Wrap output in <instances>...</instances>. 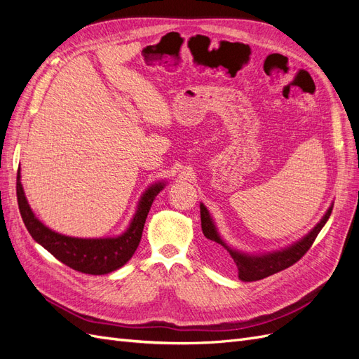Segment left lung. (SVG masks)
I'll return each mask as SVG.
<instances>
[{
    "mask_svg": "<svg viewBox=\"0 0 359 359\" xmlns=\"http://www.w3.org/2000/svg\"><path fill=\"white\" fill-rule=\"evenodd\" d=\"M331 211H332V206H330V210L323 215V219L314 226V229L307 236H304L302 240L298 241L297 244L290 245L286 250H281V252H274V253L260 255V256L244 255L241 252H236V250H232L229 245H226V243L220 238L219 232H217L211 215L208 210L205 208L203 203H201V222H202L203 235L214 244L212 252L219 250V247L222 245L224 250H227V253H229L231 257L233 259V262L238 268V277H240V280L256 281V280H262L265 277L273 276L278 273V271H283L292 266L293 264H297L313 245L316 236L322 231V227L328 222Z\"/></svg>",
    "mask_w": 359,
    "mask_h": 359,
    "instance_id": "1",
    "label": "left lung"
}]
</instances>
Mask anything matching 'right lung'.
<instances>
[{
    "label": "right lung",
    "instance_id": "right-lung-1",
    "mask_svg": "<svg viewBox=\"0 0 359 359\" xmlns=\"http://www.w3.org/2000/svg\"><path fill=\"white\" fill-rule=\"evenodd\" d=\"M163 186H165L163 182L154 184L144 193L133 220L123 235L116 238H90V240L88 238L85 240V238H72L57 233L37 219L29 208L22 184H20V169H18L16 196L20 215H22L25 227L29 235L34 238V241L74 271H79L83 274L102 276L121 268L135 255L140 238H142L151 205L161 191Z\"/></svg>",
    "mask_w": 359,
    "mask_h": 359
}]
</instances>
